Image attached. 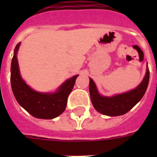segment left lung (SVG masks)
Wrapping results in <instances>:
<instances>
[{
  "instance_id": "8db88e82",
  "label": "left lung",
  "mask_w": 157,
  "mask_h": 157,
  "mask_svg": "<svg viewBox=\"0 0 157 157\" xmlns=\"http://www.w3.org/2000/svg\"><path fill=\"white\" fill-rule=\"evenodd\" d=\"M149 82V69L138 87L126 93L113 97H104L98 94L94 82L90 78V94L94 107L98 112L109 117L125 114L141 100L146 92Z\"/></svg>"
}]
</instances>
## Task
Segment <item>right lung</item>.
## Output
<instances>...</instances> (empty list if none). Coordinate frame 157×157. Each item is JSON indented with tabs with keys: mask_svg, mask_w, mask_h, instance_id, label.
<instances>
[{
	"mask_svg": "<svg viewBox=\"0 0 157 157\" xmlns=\"http://www.w3.org/2000/svg\"><path fill=\"white\" fill-rule=\"evenodd\" d=\"M20 43L14 49L11 63V88L16 100L33 117L40 119H53L64 112L69 94L73 89L78 75L68 79L54 94L39 93L24 82L19 73L17 52Z\"/></svg>",
	"mask_w": 157,
	"mask_h": 157,
	"instance_id": "right-lung-1",
	"label": "right lung"
}]
</instances>
